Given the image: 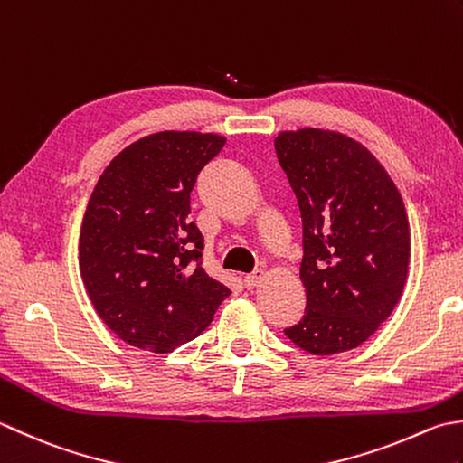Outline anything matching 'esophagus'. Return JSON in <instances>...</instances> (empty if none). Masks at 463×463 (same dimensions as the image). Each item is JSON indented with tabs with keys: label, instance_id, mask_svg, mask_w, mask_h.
<instances>
[{
	"label": "esophagus",
	"instance_id": "obj_1",
	"mask_svg": "<svg viewBox=\"0 0 463 463\" xmlns=\"http://www.w3.org/2000/svg\"><path fill=\"white\" fill-rule=\"evenodd\" d=\"M262 275H265V270L262 269H257V270H252L250 275H247L244 277V287L247 288H255L259 283H260V279H262Z\"/></svg>",
	"mask_w": 463,
	"mask_h": 463
}]
</instances>
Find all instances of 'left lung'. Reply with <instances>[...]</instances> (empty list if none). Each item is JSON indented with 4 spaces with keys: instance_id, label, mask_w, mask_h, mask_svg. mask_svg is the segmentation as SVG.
Listing matches in <instances>:
<instances>
[{
    "instance_id": "left-lung-1",
    "label": "left lung",
    "mask_w": 463,
    "mask_h": 463,
    "mask_svg": "<svg viewBox=\"0 0 463 463\" xmlns=\"http://www.w3.org/2000/svg\"><path fill=\"white\" fill-rule=\"evenodd\" d=\"M303 219V319L285 335L313 355L359 347L403 293L410 222L400 190L364 144L301 128L275 138Z\"/></svg>"
}]
</instances>
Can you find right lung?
<instances>
[{"mask_svg": "<svg viewBox=\"0 0 463 463\" xmlns=\"http://www.w3.org/2000/svg\"><path fill=\"white\" fill-rule=\"evenodd\" d=\"M224 142L201 132L144 136L108 165L90 196L80 273L96 313L132 347L175 351L231 295L204 273V239L188 219L198 172Z\"/></svg>", "mask_w": 463, "mask_h": 463, "instance_id": "right-lung-1", "label": "right lung"}]
</instances>
